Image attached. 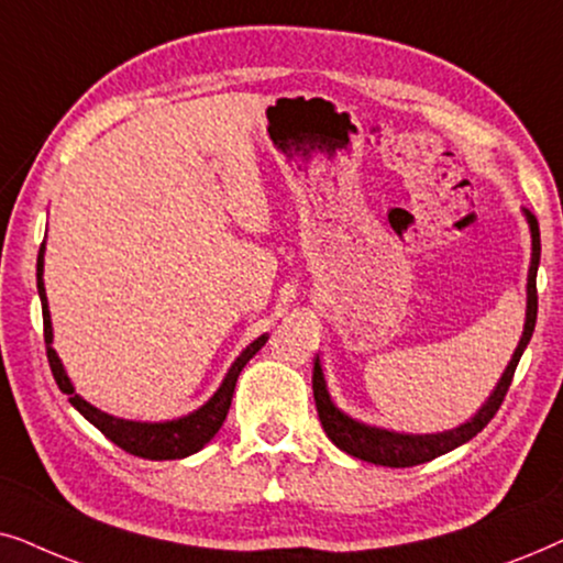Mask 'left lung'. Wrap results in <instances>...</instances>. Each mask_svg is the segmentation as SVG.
I'll return each instance as SVG.
<instances>
[{"label":"left lung","instance_id":"8db88e82","mask_svg":"<svg viewBox=\"0 0 563 563\" xmlns=\"http://www.w3.org/2000/svg\"><path fill=\"white\" fill-rule=\"evenodd\" d=\"M526 219L530 227V239H533V254H530V269H528L526 329H522V336L520 342H517L515 355L509 360L505 373H501L497 388H494L489 399L484 401V407L478 409L466 424L455 427V430H448V432H438V434H407V432L384 430V427L363 424L357 422V419H352L350 415H344L342 409L334 407L332 396L327 391L324 371H321V363L317 357L313 360V378H311L313 399H317V411L327 438L332 440L340 451H344L347 455H355L360 461L376 463V466L409 468V466H419V463L438 459V455L453 451V448H459L463 443H468L471 438H476V434L492 422V417L497 415L501 401H505L509 384H512L517 363H520L522 352H526L530 336H533L536 317H538L536 275H538V262H541V229H538V219L528 211V208H526Z\"/></svg>","mask_w":563,"mask_h":563}]
</instances>
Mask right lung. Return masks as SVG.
Returning a JSON list of instances; mask_svg holds the SVG:
<instances>
[{
	"instance_id": "1",
	"label": "right lung",
	"mask_w": 563,
	"mask_h": 563,
	"mask_svg": "<svg viewBox=\"0 0 563 563\" xmlns=\"http://www.w3.org/2000/svg\"><path fill=\"white\" fill-rule=\"evenodd\" d=\"M43 252H46V244H41V252H37V296H41V306H43V340H46L51 373H54L58 388L69 396L71 407L77 409L87 422H92L97 430L110 440V443L123 448L125 453L139 455V459L175 461V459H187V455L198 453L200 448H203L208 440L221 430L223 419L229 415L231 396H234L239 373H242L244 365L250 363L262 347H265L267 334L257 336V340H254L250 347L234 360V365L229 368L227 378H223V384L219 386V391H216L203 407L190 411L187 417L169 419V422H131V419L104 415V411L92 407V404L85 401L77 391H74L62 360H58L56 350L51 347V342H54V329H51L48 298H46V288H43Z\"/></svg>"
}]
</instances>
